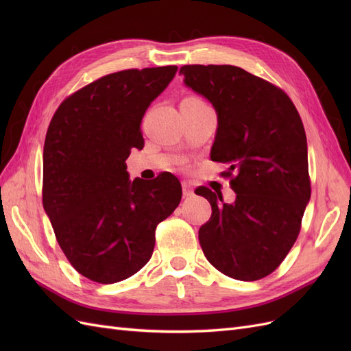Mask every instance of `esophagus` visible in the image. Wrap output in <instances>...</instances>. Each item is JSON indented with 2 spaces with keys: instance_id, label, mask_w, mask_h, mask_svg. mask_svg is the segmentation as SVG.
I'll list each match as a JSON object with an SVG mask.
<instances>
[{
  "instance_id": "esophagus-1",
  "label": "esophagus",
  "mask_w": 351,
  "mask_h": 351,
  "mask_svg": "<svg viewBox=\"0 0 351 351\" xmlns=\"http://www.w3.org/2000/svg\"><path fill=\"white\" fill-rule=\"evenodd\" d=\"M182 187H183V195H184L186 197H189V196H192V195H193V186L190 184V183L183 182V183H182Z\"/></svg>"
}]
</instances>
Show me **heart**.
Here are the masks:
<instances>
[{"mask_svg": "<svg viewBox=\"0 0 351 351\" xmlns=\"http://www.w3.org/2000/svg\"><path fill=\"white\" fill-rule=\"evenodd\" d=\"M190 99H193V101H197V102H204V101H202V99H199V98H195V97H192V98H190Z\"/></svg>", "mask_w": 351, "mask_h": 351, "instance_id": "obj_1", "label": "heart"}]
</instances>
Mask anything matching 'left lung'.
<instances>
[{"mask_svg": "<svg viewBox=\"0 0 351 351\" xmlns=\"http://www.w3.org/2000/svg\"><path fill=\"white\" fill-rule=\"evenodd\" d=\"M184 83L218 114L210 159L226 164L234 204L200 186L212 215L199 228L206 259L227 277L256 281L277 269L302 228L311 199L307 141L299 111L281 88L236 66L190 64Z\"/></svg>", "mask_w": 351, "mask_h": 351, "instance_id": "left-lung-1", "label": "left lung"}]
</instances>
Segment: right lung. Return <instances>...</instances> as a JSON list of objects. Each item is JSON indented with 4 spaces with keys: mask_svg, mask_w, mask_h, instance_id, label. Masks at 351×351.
I'll return each mask as SVG.
<instances>
[{
    "mask_svg": "<svg viewBox=\"0 0 351 351\" xmlns=\"http://www.w3.org/2000/svg\"><path fill=\"white\" fill-rule=\"evenodd\" d=\"M177 66L107 74L71 93L49 123L42 204L66 258L83 277L114 284L151 259L155 230L174 212L182 184L171 173L129 180L125 159L145 142L141 123Z\"/></svg>",
    "mask_w": 351,
    "mask_h": 351,
    "instance_id": "right-lung-1",
    "label": "right lung"
}]
</instances>
